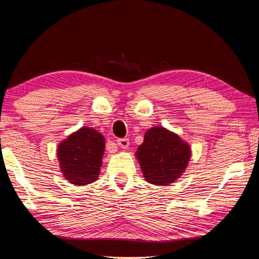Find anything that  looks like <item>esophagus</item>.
<instances>
[{
  "label": "esophagus",
  "instance_id": "esophagus-1",
  "mask_svg": "<svg viewBox=\"0 0 259 259\" xmlns=\"http://www.w3.org/2000/svg\"><path fill=\"white\" fill-rule=\"evenodd\" d=\"M116 144L122 149H126L129 147V139L128 138H119L116 140Z\"/></svg>",
  "mask_w": 259,
  "mask_h": 259
}]
</instances>
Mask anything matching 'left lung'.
Segmentation results:
<instances>
[{"mask_svg": "<svg viewBox=\"0 0 259 259\" xmlns=\"http://www.w3.org/2000/svg\"><path fill=\"white\" fill-rule=\"evenodd\" d=\"M136 155L146 181L155 185H167L184 173L191 151L179 136L155 126L147 131Z\"/></svg>", "mask_w": 259, "mask_h": 259, "instance_id": "8db88e82", "label": "left lung"}]
</instances>
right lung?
<instances>
[{
  "mask_svg": "<svg viewBox=\"0 0 259 259\" xmlns=\"http://www.w3.org/2000/svg\"><path fill=\"white\" fill-rule=\"evenodd\" d=\"M104 138L96 130L84 126L58 147V159L66 180L75 185L96 181L102 165Z\"/></svg>",
  "mask_w": 259,
  "mask_h": 259,
  "instance_id": "obj_1",
  "label": "right lung"
}]
</instances>
